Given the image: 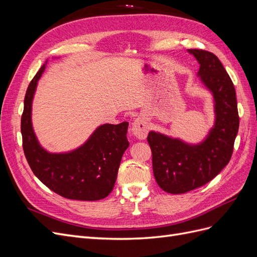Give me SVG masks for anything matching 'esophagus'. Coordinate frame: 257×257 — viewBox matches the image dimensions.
Listing matches in <instances>:
<instances>
[{
    "instance_id": "1",
    "label": "esophagus",
    "mask_w": 257,
    "mask_h": 257,
    "mask_svg": "<svg viewBox=\"0 0 257 257\" xmlns=\"http://www.w3.org/2000/svg\"><path fill=\"white\" fill-rule=\"evenodd\" d=\"M148 128H149L148 122L143 115L137 116L133 124H132V132H133L134 136H136L138 139H145L147 137Z\"/></svg>"
}]
</instances>
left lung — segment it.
<instances>
[{
    "label": "left lung",
    "instance_id": "obj_1",
    "mask_svg": "<svg viewBox=\"0 0 257 257\" xmlns=\"http://www.w3.org/2000/svg\"><path fill=\"white\" fill-rule=\"evenodd\" d=\"M199 63L197 76L211 92L215 120L199 144H188L159 132H149L154 178L170 194H182L203 186L228 164L239 128L234 83L215 54L188 49Z\"/></svg>",
    "mask_w": 257,
    "mask_h": 257
}]
</instances>
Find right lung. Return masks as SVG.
<instances>
[{
    "label": "right lung",
    "instance_id": "obj_1",
    "mask_svg": "<svg viewBox=\"0 0 257 257\" xmlns=\"http://www.w3.org/2000/svg\"><path fill=\"white\" fill-rule=\"evenodd\" d=\"M47 61L30 82L21 116L22 146L33 174L54 193L68 199L99 200L109 195L122 155L130 143L128 123L99 125L82 146L51 153L40 145L32 125V102Z\"/></svg>",
    "mask_w": 257,
    "mask_h": 257
}]
</instances>
